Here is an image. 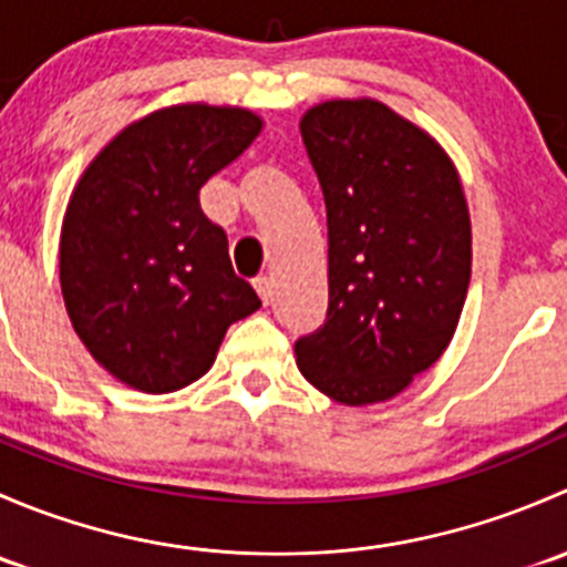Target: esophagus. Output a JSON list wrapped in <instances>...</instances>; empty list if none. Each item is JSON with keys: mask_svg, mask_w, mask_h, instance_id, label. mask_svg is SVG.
Listing matches in <instances>:
<instances>
[{"mask_svg": "<svg viewBox=\"0 0 567 567\" xmlns=\"http://www.w3.org/2000/svg\"><path fill=\"white\" fill-rule=\"evenodd\" d=\"M255 290H257V296H260L262 305H268V301H271V296H274L271 277H257L255 279Z\"/></svg>", "mask_w": 567, "mask_h": 567, "instance_id": "34e87169", "label": "esophagus"}]
</instances>
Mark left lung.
I'll return each instance as SVG.
<instances>
[{"label": "left lung", "instance_id": "8db88e82", "mask_svg": "<svg viewBox=\"0 0 567 567\" xmlns=\"http://www.w3.org/2000/svg\"><path fill=\"white\" fill-rule=\"evenodd\" d=\"M329 225V310L296 364L346 405L390 400L450 346L472 277V225L453 162L373 99L301 117Z\"/></svg>", "mask_w": 567, "mask_h": 567}]
</instances>
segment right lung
<instances>
[{"instance_id":"obj_1","label":"right lung","mask_w":567,"mask_h":567,"mask_svg":"<svg viewBox=\"0 0 567 567\" xmlns=\"http://www.w3.org/2000/svg\"><path fill=\"white\" fill-rule=\"evenodd\" d=\"M249 109L147 114L84 169L60 238V285L79 340L109 373L164 394L208 373L230 323L260 299L236 277L199 188L260 134Z\"/></svg>"}]
</instances>
